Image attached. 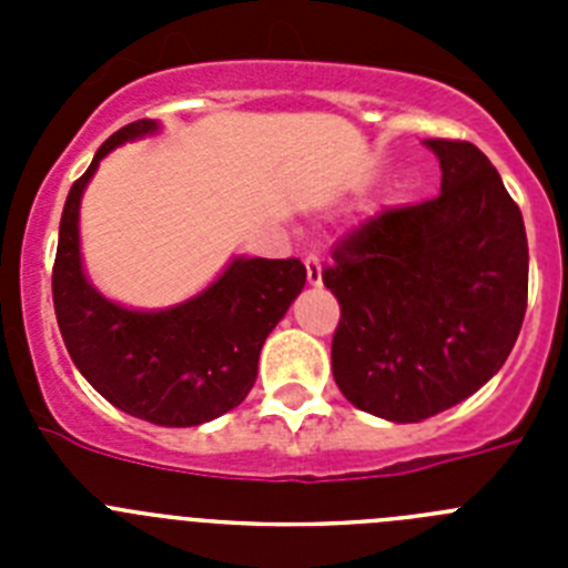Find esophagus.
<instances>
[{
    "label": "esophagus",
    "instance_id": "obj_1",
    "mask_svg": "<svg viewBox=\"0 0 568 568\" xmlns=\"http://www.w3.org/2000/svg\"><path fill=\"white\" fill-rule=\"evenodd\" d=\"M307 281H310V287H321V281H324V264H321L318 255H310L307 261Z\"/></svg>",
    "mask_w": 568,
    "mask_h": 568
}]
</instances>
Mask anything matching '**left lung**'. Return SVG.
Listing matches in <instances>:
<instances>
[{
  "instance_id": "left-lung-1",
  "label": "left lung",
  "mask_w": 568,
  "mask_h": 568,
  "mask_svg": "<svg viewBox=\"0 0 568 568\" xmlns=\"http://www.w3.org/2000/svg\"><path fill=\"white\" fill-rule=\"evenodd\" d=\"M440 195L389 210L335 250L333 375L375 418L420 424L475 395L518 341L529 293L524 215L469 142L426 139Z\"/></svg>"
}]
</instances>
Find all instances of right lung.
Here are the masks:
<instances>
[{
	"instance_id": "obj_1",
	"label": "right lung",
	"mask_w": 568,
	"mask_h": 568,
	"mask_svg": "<svg viewBox=\"0 0 568 568\" xmlns=\"http://www.w3.org/2000/svg\"><path fill=\"white\" fill-rule=\"evenodd\" d=\"M155 133H162L155 119L113 133L70 187L53 307L70 358L104 400L155 426H199L247 398L261 346L304 290L307 270L298 258L233 255L207 287L162 310L124 307L99 293L82 258V195L104 155Z\"/></svg>"
}]
</instances>
